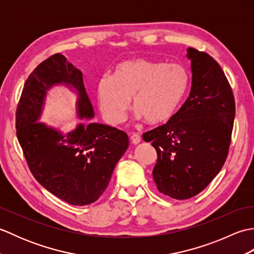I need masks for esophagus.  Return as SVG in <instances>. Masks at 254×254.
Wrapping results in <instances>:
<instances>
[{"instance_id": "34e87169", "label": "esophagus", "mask_w": 254, "mask_h": 254, "mask_svg": "<svg viewBox=\"0 0 254 254\" xmlns=\"http://www.w3.org/2000/svg\"><path fill=\"white\" fill-rule=\"evenodd\" d=\"M131 142L134 145H136V144H138L139 142H141V136H139L138 133H132L131 134Z\"/></svg>"}]
</instances>
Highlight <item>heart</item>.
<instances>
[{"label": "heart", "instance_id": "1", "mask_svg": "<svg viewBox=\"0 0 254 254\" xmlns=\"http://www.w3.org/2000/svg\"><path fill=\"white\" fill-rule=\"evenodd\" d=\"M188 82L187 69L179 63L137 58L119 63L111 77L99 79L96 94L101 111L113 122L123 120L132 98L137 117L159 123L174 115Z\"/></svg>", "mask_w": 254, "mask_h": 254}]
</instances>
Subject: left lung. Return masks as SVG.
<instances>
[{
  "label": "left lung",
  "mask_w": 254,
  "mask_h": 254,
  "mask_svg": "<svg viewBox=\"0 0 254 254\" xmlns=\"http://www.w3.org/2000/svg\"><path fill=\"white\" fill-rule=\"evenodd\" d=\"M190 94L168 122L143 133L157 152L153 170L160 193L187 199L202 192L224 166L236 113L235 97L219 64L189 48Z\"/></svg>",
  "instance_id": "1"
}]
</instances>
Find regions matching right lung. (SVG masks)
I'll return each mask as SVG.
<instances>
[{
	"label": "right lung",
	"instance_id": "add662e5",
	"mask_svg": "<svg viewBox=\"0 0 254 254\" xmlns=\"http://www.w3.org/2000/svg\"><path fill=\"white\" fill-rule=\"evenodd\" d=\"M57 84L77 90L79 118L94 117L82 72L56 53L41 62L24 84L16 108V135L36 180L64 202L83 206L105 192L128 146V137L124 131L98 123L79 124L63 134L37 122L46 91Z\"/></svg>",
	"mask_w": 254,
	"mask_h": 254
}]
</instances>
